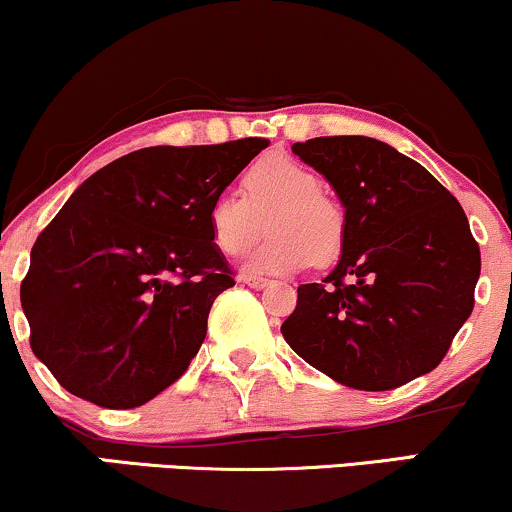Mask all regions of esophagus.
Listing matches in <instances>:
<instances>
[{"label":"esophagus","instance_id":"obj_1","mask_svg":"<svg viewBox=\"0 0 512 512\" xmlns=\"http://www.w3.org/2000/svg\"><path fill=\"white\" fill-rule=\"evenodd\" d=\"M238 281L245 283V286L255 288V291H262V288H267L269 283H272V281H267V279H260V276H250V274H240Z\"/></svg>","mask_w":512,"mask_h":512}]
</instances>
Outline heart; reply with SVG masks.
I'll use <instances>...</instances> for the list:
<instances>
[{"mask_svg": "<svg viewBox=\"0 0 512 512\" xmlns=\"http://www.w3.org/2000/svg\"><path fill=\"white\" fill-rule=\"evenodd\" d=\"M267 243L245 262L250 274H295L312 260H336L346 240V214L322 193V181L291 157H267L243 176V197L219 193L207 207L214 248L240 257L262 236Z\"/></svg>", "mask_w": 512, "mask_h": 512, "instance_id": "b5f03b06", "label": "heart"}]
</instances>
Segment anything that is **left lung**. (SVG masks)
Listing matches in <instances>:
<instances>
[{"instance_id":"1","label":"left lung","mask_w":512,"mask_h":512,"mask_svg":"<svg viewBox=\"0 0 512 512\" xmlns=\"http://www.w3.org/2000/svg\"><path fill=\"white\" fill-rule=\"evenodd\" d=\"M291 150L346 209L341 260L298 286L281 324L307 365L357 391H389L432 372L474 307L482 257L460 202L415 159L365 135Z\"/></svg>"}]
</instances>
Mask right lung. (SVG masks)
<instances>
[{"label":"right lung","mask_w":512,"mask_h":512,"mask_svg":"<svg viewBox=\"0 0 512 512\" xmlns=\"http://www.w3.org/2000/svg\"><path fill=\"white\" fill-rule=\"evenodd\" d=\"M264 147H143L73 190L21 283L30 348L66 391L128 410L186 372L212 303L236 283L207 207Z\"/></svg>","instance_id":"1"}]
</instances>
